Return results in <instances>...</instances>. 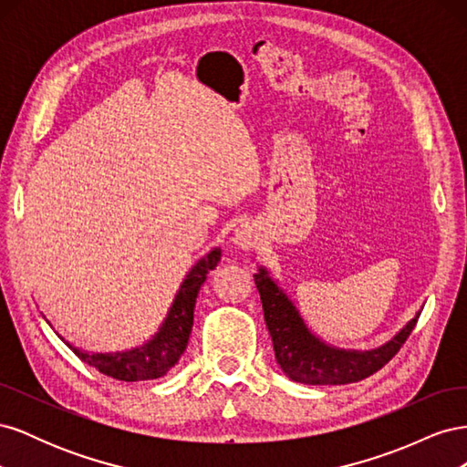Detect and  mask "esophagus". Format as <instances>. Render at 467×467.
Returning <instances> with one entry per match:
<instances>
[{"instance_id": "34e87169", "label": "esophagus", "mask_w": 467, "mask_h": 467, "mask_svg": "<svg viewBox=\"0 0 467 467\" xmlns=\"http://www.w3.org/2000/svg\"><path fill=\"white\" fill-rule=\"evenodd\" d=\"M255 239H257V232L247 222L245 223H239L237 228H235V232H234V244L239 249H251L253 245H255Z\"/></svg>"}]
</instances>
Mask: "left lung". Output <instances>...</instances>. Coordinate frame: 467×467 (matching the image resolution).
Listing matches in <instances>:
<instances>
[{
    "label": "left lung",
    "mask_w": 467,
    "mask_h": 467,
    "mask_svg": "<svg viewBox=\"0 0 467 467\" xmlns=\"http://www.w3.org/2000/svg\"><path fill=\"white\" fill-rule=\"evenodd\" d=\"M255 278L261 294L265 323L273 337L275 357L282 372L290 379L309 386H341L360 381L386 366L407 337L415 329L420 312L395 335L391 341L372 350H345L323 343L307 329L298 307L288 298L286 292L271 278L265 266L259 268Z\"/></svg>",
    "instance_id": "obj_1"
}]
</instances>
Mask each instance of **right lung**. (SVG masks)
Instances as JSON below:
<instances>
[{
    "label": "right lung",
    "instance_id": "1",
    "mask_svg": "<svg viewBox=\"0 0 467 467\" xmlns=\"http://www.w3.org/2000/svg\"><path fill=\"white\" fill-rule=\"evenodd\" d=\"M220 257L222 249L216 247L206 253V255L191 268L185 280L181 282V288L171 307H169L167 317L161 323L160 331L142 347L122 352H88L69 345L64 337H58L74 350V355L79 360L93 366V368H97L105 376L120 381H144L161 378L173 368L187 348L189 335L192 331L196 296H199L201 286L204 285L206 275L210 271H214L216 265L220 263Z\"/></svg>",
    "mask_w": 467,
    "mask_h": 467
}]
</instances>
